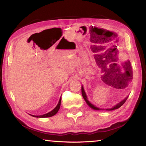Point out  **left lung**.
Masks as SVG:
<instances>
[{
	"mask_svg": "<svg viewBox=\"0 0 146 146\" xmlns=\"http://www.w3.org/2000/svg\"><path fill=\"white\" fill-rule=\"evenodd\" d=\"M114 46H112V47H113V48H114ZM116 48H113V50L115 51ZM99 59H100L99 61H100L101 64H104V62L106 60L105 57H102L100 59L99 58ZM112 61H113V60H112ZM113 62H114V61H113ZM103 62H104L103 63H102ZM113 64H114V68L112 69V72H111V73H110V77H109V80L107 81V80H105V79L103 78V81L106 84H107V85H108V86H113L112 84L116 80H115V78H116V77L119 78L118 79V81H119V82H120V81L129 82V81H131L132 79H133V71H132L131 63H130V62L129 61V60H128V61H127L126 62H125L126 65L123 66H124V68H124L123 70H122V69L119 68V66L118 67V66H117V64H115V63H113ZM82 96H83V98H84V99L85 100L86 102L87 103V104L91 108H92V109H94V110H102V109H101V108H98L96 107H95L94 105H92V103H91L89 102V100H87V97L86 96V92H85V91H84L83 86H82ZM127 98H128V97H126V98H124L123 100H122L121 102H119L118 104H117L115 106H114L113 107L111 108H108V109H106V110H115V109H117V108H119V107H121V106L123 105L124 103H125Z\"/></svg>",
	"mask_w": 146,
	"mask_h": 146,
	"instance_id": "8db88e82",
	"label": "left lung"
}]
</instances>
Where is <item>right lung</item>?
Returning a JSON list of instances; mask_svg holds the SVG:
<instances>
[{
	"label": "right lung",
	"mask_w": 146,
	"mask_h": 146,
	"mask_svg": "<svg viewBox=\"0 0 146 146\" xmlns=\"http://www.w3.org/2000/svg\"><path fill=\"white\" fill-rule=\"evenodd\" d=\"M60 103H61V97L60 98V100L59 101V103H58L57 105L56 106V107H55L54 109H53L51 112H50L47 113H45V114H43V115H31L32 116H33V117H41V118H44V117H52V116L56 114L57 113L58 111H59L60 107Z\"/></svg>",
	"instance_id": "1"
}]
</instances>
